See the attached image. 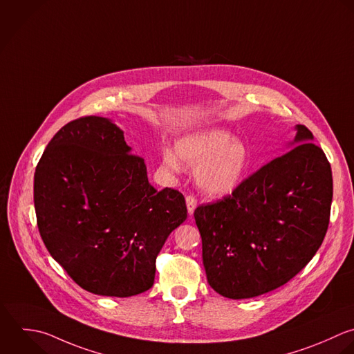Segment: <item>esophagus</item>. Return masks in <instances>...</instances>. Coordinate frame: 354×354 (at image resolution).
I'll use <instances>...</instances> for the list:
<instances>
[{
    "label": "esophagus",
    "instance_id": "1",
    "mask_svg": "<svg viewBox=\"0 0 354 354\" xmlns=\"http://www.w3.org/2000/svg\"><path fill=\"white\" fill-rule=\"evenodd\" d=\"M186 205H187V212L192 215L197 207V198L193 194H189L186 197Z\"/></svg>",
    "mask_w": 354,
    "mask_h": 354
}]
</instances>
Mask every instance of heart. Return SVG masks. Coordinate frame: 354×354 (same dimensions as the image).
<instances>
[{
	"instance_id": "obj_1",
	"label": "heart",
	"mask_w": 354,
	"mask_h": 354,
	"mask_svg": "<svg viewBox=\"0 0 354 354\" xmlns=\"http://www.w3.org/2000/svg\"><path fill=\"white\" fill-rule=\"evenodd\" d=\"M178 157L197 169L200 186L209 194L225 196L236 190L250 167V153L241 140L226 131L205 129L180 138L175 143ZM169 169H179L171 151L162 156Z\"/></svg>"
}]
</instances>
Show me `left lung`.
<instances>
[{"mask_svg": "<svg viewBox=\"0 0 354 354\" xmlns=\"http://www.w3.org/2000/svg\"><path fill=\"white\" fill-rule=\"evenodd\" d=\"M284 154L232 194L194 211L209 286L247 299L294 279L326 237L333 203L331 164L305 125Z\"/></svg>", "mask_w": 354, "mask_h": 354, "instance_id": "8db88e82", "label": "left lung"}]
</instances>
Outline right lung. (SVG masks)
I'll return each instance as SVG.
<instances>
[{"instance_id":"1","label":"right lung","mask_w":354,"mask_h":354,"mask_svg":"<svg viewBox=\"0 0 354 354\" xmlns=\"http://www.w3.org/2000/svg\"><path fill=\"white\" fill-rule=\"evenodd\" d=\"M122 131L85 115L62 127L34 172V208L50 257L88 292L127 298L151 288L156 259L187 218L185 197L147 179Z\"/></svg>"}]
</instances>
